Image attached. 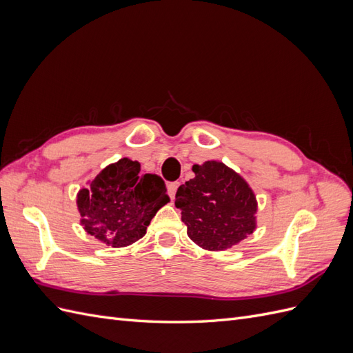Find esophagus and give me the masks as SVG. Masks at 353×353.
<instances>
[{
  "label": "esophagus",
  "instance_id": "obj_1",
  "mask_svg": "<svg viewBox=\"0 0 353 353\" xmlns=\"http://www.w3.org/2000/svg\"><path fill=\"white\" fill-rule=\"evenodd\" d=\"M178 187H179L178 181H174V183H169V184H168V193H169V197H170V199L175 197V193H176Z\"/></svg>",
  "mask_w": 353,
  "mask_h": 353
}]
</instances>
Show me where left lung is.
<instances>
[{
	"instance_id": "1",
	"label": "left lung",
	"mask_w": 353,
	"mask_h": 353,
	"mask_svg": "<svg viewBox=\"0 0 353 353\" xmlns=\"http://www.w3.org/2000/svg\"><path fill=\"white\" fill-rule=\"evenodd\" d=\"M193 172L175 196L188 237L206 250H225L252 234L258 205L249 184L215 160L194 165Z\"/></svg>"
}]
</instances>
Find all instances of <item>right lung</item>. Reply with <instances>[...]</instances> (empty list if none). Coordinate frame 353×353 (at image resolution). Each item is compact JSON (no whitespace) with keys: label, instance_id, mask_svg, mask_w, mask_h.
I'll return each instance as SVG.
<instances>
[{"label":"right lung","instance_id":"add662e5","mask_svg":"<svg viewBox=\"0 0 353 353\" xmlns=\"http://www.w3.org/2000/svg\"><path fill=\"white\" fill-rule=\"evenodd\" d=\"M168 201L165 181L143 174L140 163L126 157L104 168L77 199L85 231L112 248L144 237L156 212Z\"/></svg>","mask_w":353,"mask_h":353}]
</instances>
